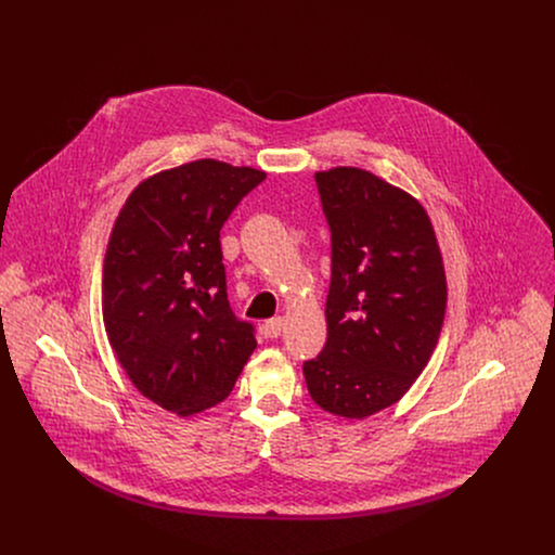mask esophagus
<instances>
[{"mask_svg":"<svg viewBox=\"0 0 555 555\" xmlns=\"http://www.w3.org/2000/svg\"><path fill=\"white\" fill-rule=\"evenodd\" d=\"M282 326H284L282 318H271V320H264L260 328H262V335H264V337L275 339V337L282 333Z\"/></svg>","mask_w":555,"mask_h":555,"instance_id":"obj_1","label":"esophagus"}]
</instances>
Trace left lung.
<instances>
[{"label": "left lung", "instance_id": "1", "mask_svg": "<svg viewBox=\"0 0 555 555\" xmlns=\"http://www.w3.org/2000/svg\"><path fill=\"white\" fill-rule=\"evenodd\" d=\"M331 231L326 344L304 363L318 405L365 418L399 401L425 370L447 312V278L416 198L380 177L317 172Z\"/></svg>", "mask_w": 555, "mask_h": 555}]
</instances>
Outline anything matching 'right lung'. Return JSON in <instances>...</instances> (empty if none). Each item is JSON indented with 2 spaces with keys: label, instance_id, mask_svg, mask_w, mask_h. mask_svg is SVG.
<instances>
[{
  "label": "right lung",
  "instance_id": "add662e5",
  "mask_svg": "<svg viewBox=\"0 0 555 555\" xmlns=\"http://www.w3.org/2000/svg\"><path fill=\"white\" fill-rule=\"evenodd\" d=\"M267 175L196 159L141 181L108 238L102 317L132 385L181 416L227 399L256 348L227 297L220 231Z\"/></svg>",
  "mask_w": 555,
  "mask_h": 555
}]
</instances>
